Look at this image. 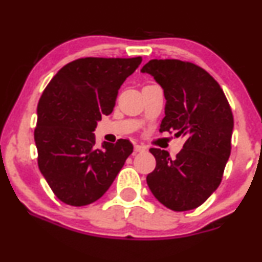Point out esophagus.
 <instances>
[{
    "label": "esophagus",
    "mask_w": 262,
    "mask_h": 262,
    "mask_svg": "<svg viewBox=\"0 0 262 262\" xmlns=\"http://www.w3.org/2000/svg\"><path fill=\"white\" fill-rule=\"evenodd\" d=\"M134 150L137 151V152H143V151L146 150V146H145V145H135Z\"/></svg>",
    "instance_id": "1"
}]
</instances>
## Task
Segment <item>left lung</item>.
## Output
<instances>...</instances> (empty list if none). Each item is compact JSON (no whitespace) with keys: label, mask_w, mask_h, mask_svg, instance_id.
<instances>
[{"label":"left lung","mask_w":262,"mask_h":262,"mask_svg":"<svg viewBox=\"0 0 262 262\" xmlns=\"http://www.w3.org/2000/svg\"><path fill=\"white\" fill-rule=\"evenodd\" d=\"M141 72L152 75L163 89L160 130L185 138L174 159L166 150L150 149L156 167L147 174V185L168 209H196L219 188L231 155V107L219 83L194 63L151 59Z\"/></svg>","instance_id":"obj_1"}]
</instances>
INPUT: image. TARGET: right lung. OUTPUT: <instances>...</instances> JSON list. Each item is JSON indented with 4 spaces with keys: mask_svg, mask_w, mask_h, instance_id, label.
Here are the masks:
<instances>
[{
    "mask_svg": "<svg viewBox=\"0 0 262 262\" xmlns=\"http://www.w3.org/2000/svg\"><path fill=\"white\" fill-rule=\"evenodd\" d=\"M141 57L79 58L59 69L37 103L34 139L37 165L56 196L85 206L106 193L133 145L127 139L95 145L101 116L112 113L118 90Z\"/></svg>",
    "mask_w": 262,
    "mask_h": 262,
    "instance_id": "add662e5",
    "label": "right lung"
}]
</instances>
